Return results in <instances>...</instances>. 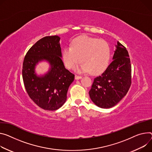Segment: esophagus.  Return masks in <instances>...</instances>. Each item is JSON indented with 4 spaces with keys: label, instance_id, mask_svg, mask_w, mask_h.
I'll return each instance as SVG.
<instances>
[{
    "label": "esophagus",
    "instance_id": "34e87169",
    "mask_svg": "<svg viewBox=\"0 0 152 152\" xmlns=\"http://www.w3.org/2000/svg\"><path fill=\"white\" fill-rule=\"evenodd\" d=\"M75 79H76V80H78V79H81L82 78V76H77V75H75Z\"/></svg>",
    "mask_w": 152,
    "mask_h": 152
}]
</instances>
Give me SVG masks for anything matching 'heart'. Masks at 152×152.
I'll return each mask as SVG.
<instances>
[{
  "mask_svg": "<svg viewBox=\"0 0 152 152\" xmlns=\"http://www.w3.org/2000/svg\"><path fill=\"white\" fill-rule=\"evenodd\" d=\"M110 56V47L104 40L86 35L74 39L70 47L64 48L62 57L68 68H74L80 61L76 70L78 72H89L99 74L107 68Z\"/></svg>",
  "mask_w": 152,
  "mask_h": 152,
  "instance_id": "obj_1",
  "label": "heart"
}]
</instances>
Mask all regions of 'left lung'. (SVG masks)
<instances>
[{
	"label": "left lung",
	"instance_id": "1",
	"mask_svg": "<svg viewBox=\"0 0 152 152\" xmlns=\"http://www.w3.org/2000/svg\"><path fill=\"white\" fill-rule=\"evenodd\" d=\"M113 61L105 72L94 79L89 95L102 108L116 105L127 93L132 84V66L126 48L118 42Z\"/></svg>",
	"mask_w": 152,
	"mask_h": 152
}]
</instances>
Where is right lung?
I'll return each instance as SVG.
<instances>
[{"mask_svg":"<svg viewBox=\"0 0 152 152\" xmlns=\"http://www.w3.org/2000/svg\"><path fill=\"white\" fill-rule=\"evenodd\" d=\"M58 36H46L39 40L26 53L22 66V78L25 90L31 100L45 110H56L66 100L69 86L75 75L65 68ZM46 60L50 68L44 75L35 73L39 61Z\"/></svg>","mask_w":152,"mask_h":152,"instance_id":"right-lung-1","label":"right lung"}]
</instances>
